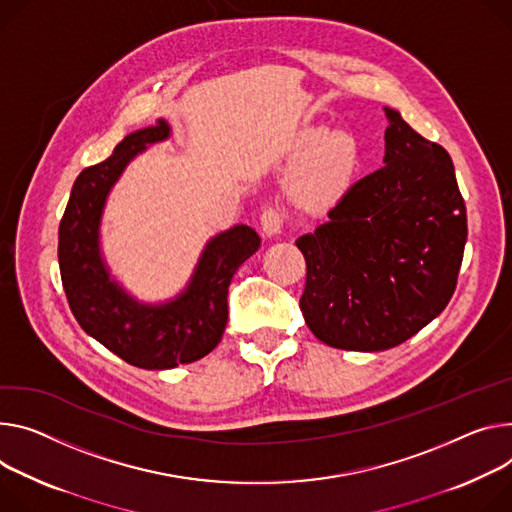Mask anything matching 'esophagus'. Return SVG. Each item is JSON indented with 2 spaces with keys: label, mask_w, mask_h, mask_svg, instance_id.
I'll return each mask as SVG.
<instances>
[{
  "label": "esophagus",
  "mask_w": 512,
  "mask_h": 512,
  "mask_svg": "<svg viewBox=\"0 0 512 512\" xmlns=\"http://www.w3.org/2000/svg\"><path fill=\"white\" fill-rule=\"evenodd\" d=\"M284 228V214L277 208H267L261 214V230L265 232L267 237H275L280 235Z\"/></svg>",
  "instance_id": "1"
}]
</instances>
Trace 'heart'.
Instances as JSON below:
<instances>
[{
	"label": "heart",
	"mask_w": 512,
	"mask_h": 512,
	"mask_svg": "<svg viewBox=\"0 0 512 512\" xmlns=\"http://www.w3.org/2000/svg\"><path fill=\"white\" fill-rule=\"evenodd\" d=\"M302 157L288 179L290 196L306 206L320 208L339 200L359 165V145L347 132H327L310 128L302 132L296 145Z\"/></svg>",
	"instance_id": "obj_1"
}]
</instances>
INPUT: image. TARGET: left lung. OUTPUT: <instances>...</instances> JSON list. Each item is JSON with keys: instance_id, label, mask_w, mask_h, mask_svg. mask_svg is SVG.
Listing matches in <instances>:
<instances>
[{"instance_id": "obj_1", "label": "left lung", "mask_w": 512, "mask_h": 512, "mask_svg": "<svg viewBox=\"0 0 512 512\" xmlns=\"http://www.w3.org/2000/svg\"><path fill=\"white\" fill-rule=\"evenodd\" d=\"M384 110L386 165L353 183L329 220L296 241L308 329L347 351L396 347L439 316L468 239L449 153Z\"/></svg>"}]
</instances>
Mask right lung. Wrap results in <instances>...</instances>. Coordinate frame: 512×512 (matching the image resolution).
<instances>
[{
  "mask_svg": "<svg viewBox=\"0 0 512 512\" xmlns=\"http://www.w3.org/2000/svg\"><path fill=\"white\" fill-rule=\"evenodd\" d=\"M169 136L171 126L159 120L124 136L106 161L83 169L59 226L61 280L79 327L126 363L143 369L198 361L220 343L232 275L261 245L247 224L220 232L206 243L185 290L161 304L138 302L112 280L100 249L108 194L138 153Z\"/></svg>",
  "mask_w": 512,
  "mask_h": 512,
  "instance_id": "right-lung-1",
  "label": "right lung"
}]
</instances>
